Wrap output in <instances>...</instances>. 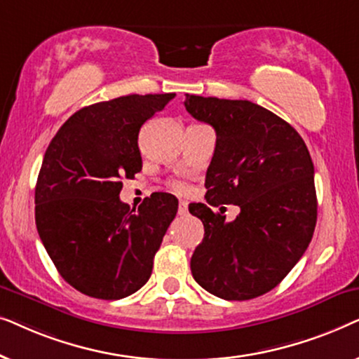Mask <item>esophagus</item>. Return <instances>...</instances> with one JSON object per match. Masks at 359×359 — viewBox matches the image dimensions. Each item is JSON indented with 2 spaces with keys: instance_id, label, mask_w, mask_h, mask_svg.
I'll return each mask as SVG.
<instances>
[{
  "instance_id": "34e87169",
  "label": "esophagus",
  "mask_w": 359,
  "mask_h": 359,
  "mask_svg": "<svg viewBox=\"0 0 359 359\" xmlns=\"http://www.w3.org/2000/svg\"><path fill=\"white\" fill-rule=\"evenodd\" d=\"M178 214H180V215H186V214H188V203H184V201H180Z\"/></svg>"
}]
</instances>
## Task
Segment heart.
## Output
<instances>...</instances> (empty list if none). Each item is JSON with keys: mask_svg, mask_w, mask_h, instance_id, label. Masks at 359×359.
<instances>
[{"mask_svg": "<svg viewBox=\"0 0 359 359\" xmlns=\"http://www.w3.org/2000/svg\"><path fill=\"white\" fill-rule=\"evenodd\" d=\"M171 189L176 191V193H186V191H188V186L181 183V181H173V183H171Z\"/></svg>", "mask_w": 359, "mask_h": 359, "instance_id": "obj_1", "label": "heart"}]
</instances>
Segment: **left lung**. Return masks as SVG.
Here are the masks:
<instances>
[{"mask_svg":"<svg viewBox=\"0 0 359 359\" xmlns=\"http://www.w3.org/2000/svg\"><path fill=\"white\" fill-rule=\"evenodd\" d=\"M194 119L214 127L215 150L205 173L208 204H191L204 238L191 273L205 291L248 301L276 287L311 243L317 222L313 163L297 130L271 111L242 100L186 95ZM235 203L225 223L210 205Z\"/></svg>","mask_w":359,"mask_h":359,"instance_id":"left-lung-1","label":"left lung"}]
</instances>
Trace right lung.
<instances>
[{"label":"right lung","instance_id":"1","mask_svg":"<svg viewBox=\"0 0 359 359\" xmlns=\"http://www.w3.org/2000/svg\"><path fill=\"white\" fill-rule=\"evenodd\" d=\"M175 96L129 95L83 107L46 150L37 232L60 276L86 296L116 301L149 281L178 199L151 194L135 212L119 199L121 180L142 170L140 127Z\"/></svg>","mask_w":359,"mask_h":359}]
</instances>
